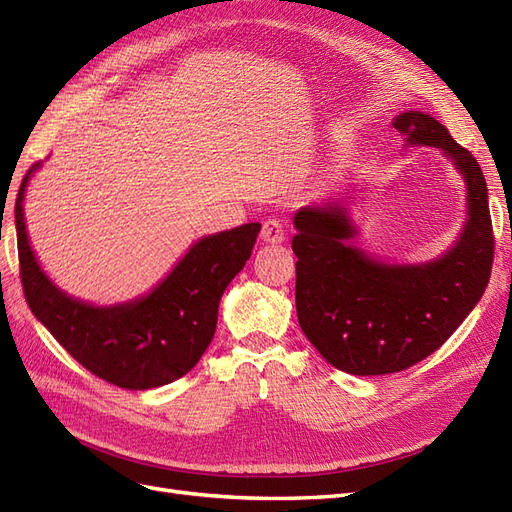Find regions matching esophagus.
Returning a JSON list of instances; mask_svg holds the SVG:
<instances>
[{
	"mask_svg": "<svg viewBox=\"0 0 512 512\" xmlns=\"http://www.w3.org/2000/svg\"><path fill=\"white\" fill-rule=\"evenodd\" d=\"M260 237L262 241L267 243H282L284 237H286V230H284V222L280 218H269L265 224H262V230H260Z\"/></svg>",
	"mask_w": 512,
	"mask_h": 512,
	"instance_id": "esophagus-1",
	"label": "esophagus"
}]
</instances>
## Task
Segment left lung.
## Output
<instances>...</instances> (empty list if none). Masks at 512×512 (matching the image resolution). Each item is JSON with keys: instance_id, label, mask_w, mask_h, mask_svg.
<instances>
[{"instance_id": "8db88e82", "label": "left lung", "mask_w": 512, "mask_h": 512, "mask_svg": "<svg viewBox=\"0 0 512 512\" xmlns=\"http://www.w3.org/2000/svg\"><path fill=\"white\" fill-rule=\"evenodd\" d=\"M393 126L408 143L438 147L455 162L468 183L470 218L446 256L397 267L348 243L354 226L346 203L294 215L299 324L324 359L354 376L395 374L436 352L483 297L493 265L487 183L476 158L425 113H401Z\"/></svg>"}]
</instances>
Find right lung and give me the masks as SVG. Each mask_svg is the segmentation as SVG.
<instances>
[{
  "instance_id": "add662e5",
  "label": "right lung",
  "mask_w": 512,
  "mask_h": 512,
  "mask_svg": "<svg viewBox=\"0 0 512 512\" xmlns=\"http://www.w3.org/2000/svg\"><path fill=\"white\" fill-rule=\"evenodd\" d=\"M36 168L38 164L29 168L14 205L19 273L34 316L74 361L119 389H156L188 374L211 344L222 294L252 256L260 224L200 239L147 297L94 307L57 290L29 247L23 194Z\"/></svg>"
}]
</instances>
